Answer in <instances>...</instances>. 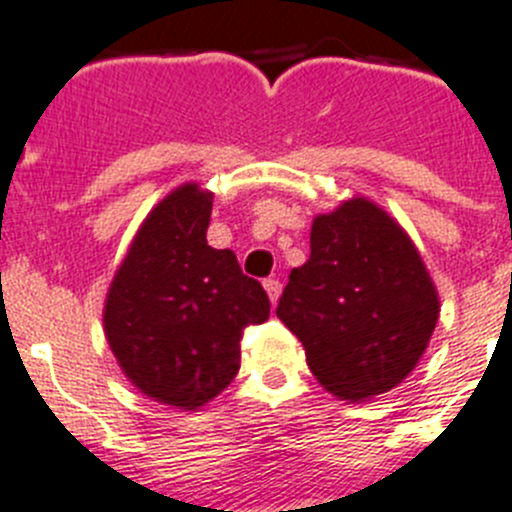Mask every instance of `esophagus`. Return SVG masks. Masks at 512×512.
Masks as SVG:
<instances>
[{
    "label": "esophagus",
    "mask_w": 512,
    "mask_h": 512,
    "mask_svg": "<svg viewBox=\"0 0 512 512\" xmlns=\"http://www.w3.org/2000/svg\"><path fill=\"white\" fill-rule=\"evenodd\" d=\"M265 290H267V298H270V303L275 305L280 300V293H283V285H280V280H265Z\"/></svg>",
    "instance_id": "1"
}]
</instances>
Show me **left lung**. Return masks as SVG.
<instances>
[{"label":"left lung","mask_w":512,"mask_h":512,"mask_svg":"<svg viewBox=\"0 0 512 512\" xmlns=\"http://www.w3.org/2000/svg\"><path fill=\"white\" fill-rule=\"evenodd\" d=\"M278 318L323 389L369 401L419 364L439 293L404 227L371 199L351 197L313 219L310 257L290 270Z\"/></svg>","instance_id":"1"}]
</instances>
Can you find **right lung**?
<instances>
[{"label": "right lung", "mask_w": 512, "mask_h": 512, "mask_svg": "<svg viewBox=\"0 0 512 512\" xmlns=\"http://www.w3.org/2000/svg\"><path fill=\"white\" fill-rule=\"evenodd\" d=\"M214 194L169 191L138 227L103 305V331L126 379L148 399L194 412L240 371V338L270 318L232 250L207 245Z\"/></svg>", "instance_id": "right-lung-1"}]
</instances>
